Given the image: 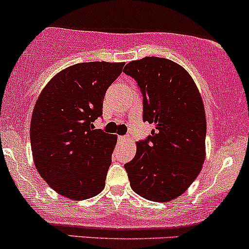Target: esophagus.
I'll list each match as a JSON object with an SVG mask.
<instances>
[{
    "mask_svg": "<svg viewBox=\"0 0 249 249\" xmlns=\"http://www.w3.org/2000/svg\"><path fill=\"white\" fill-rule=\"evenodd\" d=\"M118 139H119V142H124V141H129L130 137L129 136H119Z\"/></svg>",
    "mask_w": 249,
    "mask_h": 249,
    "instance_id": "obj_1",
    "label": "esophagus"
}]
</instances>
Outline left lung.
<instances>
[{
  "mask_svg": "<svg viewBox=\"0 0 249 249\" xmlns=\"http://www.w3.org/2000/svg\"><path fill=\"white\" fill-rule=\"evenodd\" d=\"M123 72L137 81L143 120L155 125L124 165L131 188L146 200L171 201L195 181L206 157L201 94L189 73L171 60L146 56L129 62Z\"/></svg>",
  "mask_w": 249,
  "mask_h": 249,
  "instance_id": "left-lung-1",
  "label": "left lung"
}]
</instances>
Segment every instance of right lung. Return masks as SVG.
I'll return each mask as SVG.
<instances>
[{"instance_id":"add662e5","label":"right lung","mask_w":249,"mask_h":249,"mask_svg":"<svg viewBox=\"0 0 249 249\" xmlns=\"http://www.w3.org/2000/svg\"><path fill=\"white\" fill-rule=\"evenodd\" d=\"M124 62H81L59 72L42 89L31 120L35 166L47 184L71 200L105 187L117 136L94 129L108 86Z\"/></svg>"}]
</instances>
